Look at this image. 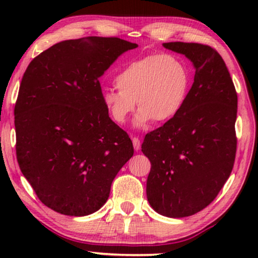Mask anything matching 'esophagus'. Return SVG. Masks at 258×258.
Listing matches in <instances>:
<instances>
[{
	"label": "esophagus",
	"instance_id": "1",
	"mask_svg": "<svg viewBox=\"0 0 258 258\" xmlns=\"http://www.w3.org/2000/svg\"><path fill=\"white\" fill-rule=\"evenodd\" d=\"M133 144H134V149L136 151L140 150L141 148V142H140V139L139 137H133Z\"/></svg>",
	"mask_w": 258,
	"mask_h": 258
}]
</instances>
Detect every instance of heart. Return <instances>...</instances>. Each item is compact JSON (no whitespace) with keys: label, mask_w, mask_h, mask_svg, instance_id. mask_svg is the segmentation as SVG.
I'll list each match as a JSON object with an SVG mask.
<instances>
[{"label":"heart","mask_w":258,"mask_h":258,"mask_svg":"<svg viewBox=\"0 0 258 258\" xmlns=\"http://www.w3.org/2000/svg\"><path fill=\"white\" fill-rule=\"evenodd\" d=\"M117 89L108 88L101 100L109 116L117 124H124L140 108L136 125L144 126L154 119L167 123L184 107L191 88V74L179 56L153 54L133 59L115 76Z\"/></svg>","instance_id":"heart-1"}]
</instances>
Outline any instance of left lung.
Segmentation results:
<instances>
[{
    "label": "left lung",
    "mask_w": 258,
    "mask_h": 258,
    "mask_svg": "<svg viewBox=\"0 0 258 258\" xmlns=\"http://www.w3.org/2000/svg\"><path fill=\"white\" fill-rule=\"evenodd\" d=\"M163 45L185 55L196 72L182 111L144 137L142 151L151 163L147 197L158 214L181 218L209 206L231 174L237 93L214 48L185 42Z\"/></svg>",
    "instance_id": "8db88e82"
}]
</instances>
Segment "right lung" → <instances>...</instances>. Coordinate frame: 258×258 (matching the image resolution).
I'll list each match as a JSON object with an SVG mask.
<instances>
[{"label":"right lung","mask_w":258,"mask_h":258,"mask_svg":"<svg viewBox=\"0 0 258 258\" xmlns=\"http://www.w3.org/2000/svg\"><path fill=\"white\" fill-rule=\"evenodd\" d=\"M136 47L118 37L62 41L24 73L15 104L17 162L41 202L56 213L97 211L134 155L129 135L102 103L98 79Z\"/></svg>","instance_id":"1"}]
</instances>
